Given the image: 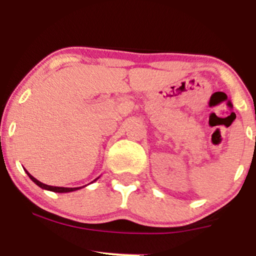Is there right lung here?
Here are the masks:
<instances>
[{
	"mask_svg": "<svg viewBox=\"0 0 256 256\" xmlns=\"http://www.w3.org/2000/svg\"><path fill=\"white\" fill-rule=\"evenodd\" d=\"M25 172L28 173V177H30V179H31L32 182H34V184H37L38 186H40V188H42V189H44V190H49V192H60V194H62V192H76V190H79V189H82V188H84V186H79V188H64V186H52V185H46V184H43L42 182L37 180V179L34 178V176H31L30 173H28V171H26V170H25ZM95 180H98V178H96ZM95 180H94V182H95ZM91 183H92V182H91Z\"/></svg>",
	"mask_w": 256,
	"mask_h": 256,
	"instance_id": "right-lung-1",
	"label": "right lung"
}]
</instances>
